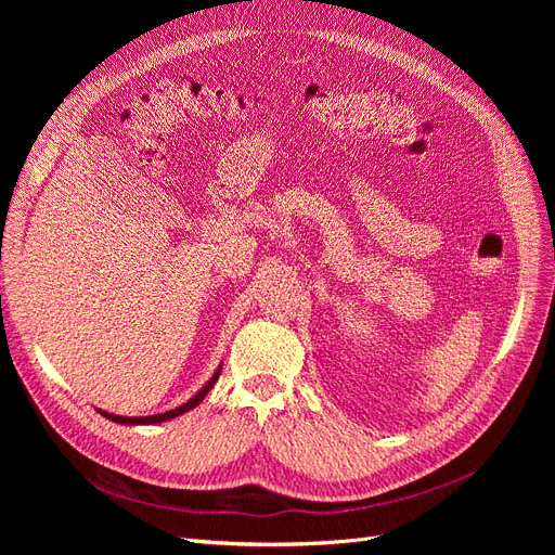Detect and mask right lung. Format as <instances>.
Returning a JSON list of instances; mask_svg holds the SVG:
<instances>
[{
  "instance_id": "obj_1",
  "label": "right lung",
  "mask_w": 555,
  "mask_h": 555,
  "mask_svg": "<svg viewBox=\"0 0 555 555\" xmlns=\"http://www.w3.org/2000/svg\"><path fill=\"white\" fill-rule=\"evenodd\" d=\"M218 375H220V369L216 371V375L211 377V380L204 385L189 402H184L182 406H178V410H170V412H166V414H157V416H132V418H128V416H114V414H107V412H101L105 418H109V421H114V423H119V425H153V423H162V421H170V418H175V416H180V414H184V412H189V410H193V406H197L202 400H204V396L209 393V389L216 385V380H218Z\"/></svg>"
}]
</instances>
